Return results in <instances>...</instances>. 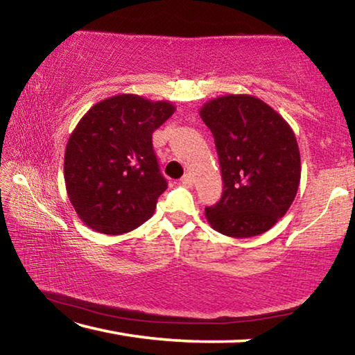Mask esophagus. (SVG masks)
Returning <instances> with one entry per match:
<instances>
[{
    "instance_id": "esophagus-1",
    "label": "esophagus",
    "mask_w": 355,
    "mask_h": 355,
    "mask_svg": "<svg viewBox=\"0 0 355 355\" xmlns=\"http://www.w3.org/2000/svg\"><path fill=\"white\" fill-rule=\"evenodd\" d=\"M180 182H182V184H184V186H192L194 184V178H192L191 173H184Z\"/></svg>"
}]
</instances>
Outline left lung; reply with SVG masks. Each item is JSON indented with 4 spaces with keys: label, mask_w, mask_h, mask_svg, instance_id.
I'll return each instance as SVG.
<instances>
[{
    "label": "left lung",
    "mask_w": 355,
    "mask_h": 355,
    "mask_svg": "<svg viewBox=\"0 0 355 355\" xmlns=\"http://www.w3.org/2000/svg\"><path fill=\"white\" fill-rule=\"evenodd\" d=\"M214 136L222 172L220 200L205 208L216 232L261 235L291 207L300 182V155L290 125L263 100L224 95L200 107Z\"/></svg>",
    "instance_id": "left-lung-1"
}]
</instances>
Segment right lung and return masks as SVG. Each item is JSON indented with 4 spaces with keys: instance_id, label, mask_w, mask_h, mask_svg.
I'll use <instances>...</instances> for the list:
<instances>
[{
    "instance_id": "obj_1",
    "label": "right lung",
    "mask_w": 355,
    "mask_h": 355,
    "mask_svg": "<svg viewBox=\"0 0 355 355\" xmlns=\"http://www.w3.org/2000/svg\"><path fill=\"white\" fill-rule=\"evenodd\" d=\"M173 112L171 101L122 94L84 114L65 147L64 178L70 203L87 227L122 235L152 218L167 188L152 135Z\"/></svg>"
}]
</instances>
